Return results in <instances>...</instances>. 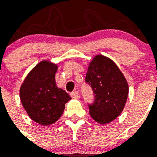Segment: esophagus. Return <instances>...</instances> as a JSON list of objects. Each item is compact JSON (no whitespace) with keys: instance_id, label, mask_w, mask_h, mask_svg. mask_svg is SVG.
Masks as SVG:
<instances>
[{"instance_id":"esophagus-1","label":"esophagus","mask_w":157,"mask_h":157,"mask_svg":"<svg viewBox=\"0 0 157 157\" xmlns=\"http://www.w3.org/2000/svg\"><path fill=\"white\" fill-rule=\"evenodd\" d=\"M70 95H71V98H75V99L79 98V93L77 91H73V92H71V93L70 94Z\"/></svg>"}]
</instances>
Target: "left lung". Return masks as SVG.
I'll return each instance as SVG.
<instances>
[{
	"label": "left lung",
	"instance_id": "8db88e82",
	"mask_svg": "<svg viewBox=\"0 0 157 157\" xmlns=\"http://www.w3.org/2000/svg\"><path fill=\"white\" fill-rule=\"evenodd\" d=\"M86 82L94 93V102L88 103L90 114L99 124H108L124 108L129 86L124 75L114 62L103 55H97L90 62Z\"/></svg>",
	"mask_w": 157,
	"mask_h": 157
}]
</instances>
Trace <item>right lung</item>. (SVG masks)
Here are the masks:
<instances>
[{
    "label": "right lung",
    "mask_w": 157,
    "mask_h": 157,
    "mask_svg": "<svg viewBox=\"0 0 157 157\" xmlns=\"http://www.w3.org/2000/svg\"><path fill=\"white\" fill-rule=\"evenodd\" d=\"M56 64L39 63L28 73L20 88V99L28 116L41 125H49L60 118L65 104L71 98L55 83Z\"/></svg>",
    "instance_id": "right-lung-1"
}]
</instances>
